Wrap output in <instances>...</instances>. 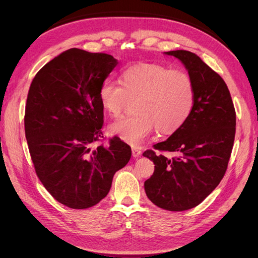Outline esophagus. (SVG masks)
<instances>
[{
	"instance_id": "esophagus-1",
	"label": "esophagus",
	"mask_w": 258,
	"mask_h": 258,
	"mask_svg": "<svg viewBox=\"0 0 258 258\" xmlns=\"http://www.w3.org/2000/svg\"><path fill=\"white\" fill-rule=\"evenodd\" d=\"M141 154H142V151L140 150V148H138V147H132V156H134L135 158L139 157V156H141Z\"/></svg>"
}]
</instances>
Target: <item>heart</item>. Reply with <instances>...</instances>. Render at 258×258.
Segmentation results:
<instances>
[{
  "label": "heart",
  "mask_w": 258,
  "mask_h": 258,
  "mask_svg": "<svg viewBox=\"0 0 258 258\" xmlns=\"http://www.w3.org/2000/svg\"><path fill=\"white\" fill-rule=\"evenodd\" d=\"M134 99L136 114L115 120L108 131L123 142L139 146L156 128L169 135L187 121L195 104L194 83L181 70L143 63L124 70L121 83L106 80L99 89L101 106L112 117L118 116Z\"/></svg>",
  "instance_id": "1"
}]
</instances>
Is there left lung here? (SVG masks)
Instances as JSON below:
<instances>
[{
    "instance_id": "obj_1",
    "label": "left lung",
    "mask_w": 258,
    "mask_h": 258,
    "mask_svg": "<svg viewBox=\"0 0 258 258\" xmlns=\"http://www.w3.org/2000/svg\"><path fill=\"white\" fill-rule=\"evenodd\" d=\"M182 62L195 87L189 118L166 141L154 145L159 152H173L168 158L152 150L143 153L155 171L144 189L154 205L168 211L197 207L220 184L228 166L236 134V112L222 77L196 53L165 52Z\"/></svg>"
}]
</instances>
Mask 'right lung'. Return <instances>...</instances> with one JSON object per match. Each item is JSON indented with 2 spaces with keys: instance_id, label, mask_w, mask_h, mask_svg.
<instances>
[{
  "instance_id": "1",
  "label": "right lung",
  "mask_w": 258,
  "mask_h": 258,
  "mask_svg": "<svg viewBox=\"0 0 258 258\" xmlns=\"http://www.w3.org/2000/svg\"><path fill=\"white\" fill-rule=\"evenodd\" d=\"M118 64L113 56L71 48L45 64L31 83L25 130L31 159L51 196L71 209H87L108 194L131 148L119 138L107 147L99 89Z\"/></svg>"
}]
</instances>
